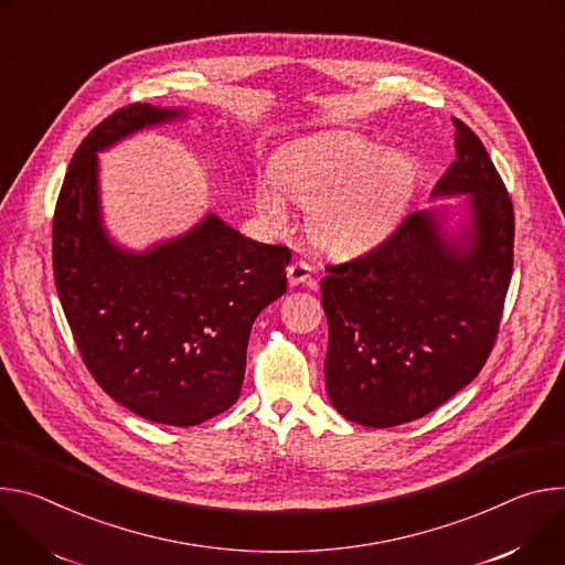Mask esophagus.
Here are the masks:
<instances>
[{
    "instance_id": "obj_1",
    "label": "esophagus",
    "mask_w": 565,
    "mask_h": 565,
    "mask_svg": "<svg viewBox=\"0 0 565 565\" xmlns=\"http://www.w3.org/2000/svg\"><path fill=\"white\" fill-rule=\"evenodd\" d=\"M311 276H315V269H311L307 263L302 260H296L287 267V278H289V285L291 287H298V285H305Z\"/></svg>"
}]
</instances>
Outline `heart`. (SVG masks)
<instances>
[{
	"label": "heart",
	"instance_id": "b5f03b06",
	"mask_svg": "<svg viewBox=\"0 0 565 565\" xmlns=\"http://www.w3.org/2000/svg\"><path fill=\"white\" fill-rule=\"evenodd\" d=\"M415 183V166L404 152L334 132L287 148L274 163V179L256 185V206L271 224L287 226L289 198L311 211V228L326 250L356 256L388 239Z\"/></svg>",
	"mask_w": 565,
	"mask_h": 565
}]
</instances>
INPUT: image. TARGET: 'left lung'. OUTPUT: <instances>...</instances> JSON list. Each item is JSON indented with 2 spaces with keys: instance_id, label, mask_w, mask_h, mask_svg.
Returning <instances> with one entry per match:
<instances>
[{
  "instance_id": "1",
  "label": "left lung",
  "mask_w": 565,
  "mask_h": 565,
  "mask_svg": "<svg viewBox=\"0 0 565 565\" xmlns=\"http://www.w3.org/2000/svg\"><path fill=\"white\" fill-rule=\"evenodd\" d=\"M456 161L374 250L330 267L326 388L350 422L391 428L476 380L512 278L514 209L484 146L456 120Z\"/></svg>"
}]
</instances>
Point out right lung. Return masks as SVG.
Segmentation results:
<instances>
[{
	"label": "right lung",
	"instance_id": "obj_1",
	"mask_svg": "<svg viewBox=\"0 0 565 565\" xmlns=\"http://www.w3.org/2000/svg\"><path fill=\"white\" fill-rule=\"evenodd\" d=\"M188 114L135 103L105 118L76 150L53 217L55 287L89 372L114 402L168 426L237 402L250 328L285 294L291 260L213 211L146 248L109 233L98 154Z\"/></svg>",
	"mask_w": 565,
	"mask_h": 565
}]
</instances>
